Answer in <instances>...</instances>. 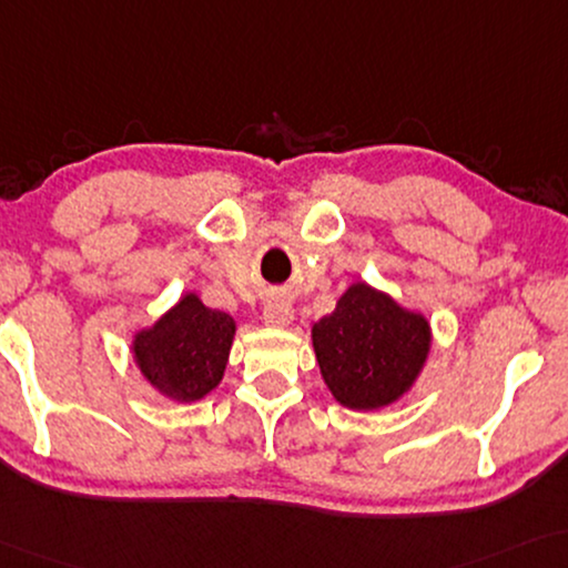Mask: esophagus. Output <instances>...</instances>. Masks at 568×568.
Masks as SVG:
<instances>
[{"label": "esophagus", "instance_id": "34e87169", "mask_svg": "<svg viewBox=\"0 0 568 568\" xmlns=\"http://www.w3.org/2000/svg\"><path fill=\"white\" fill-rule=\"evenodd\" d=\"M262 316L267 326H287L293 322V306L287 301H270Z\"/></svg>", "mask_w": 568, "mask_h": 568}]
</instances>
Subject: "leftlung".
<instances>
[{"mask_svg":"<svg viewBox=\"0 0 568 568\" xmlns=\"http://www.w3.org/2000/svg\"><path fill=\"white\" fill-rule=\"evenodd\" d=\"M326 386L349 409H381L417 378L429 353V326L388 295L357 283L311 329Z\"/></svg>","mask_w":568,"mask_h":568,"instance_id":"1","label":"left lung"}]
</instances>
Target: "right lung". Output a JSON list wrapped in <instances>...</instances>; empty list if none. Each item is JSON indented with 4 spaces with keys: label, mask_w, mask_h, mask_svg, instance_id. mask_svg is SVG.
I'll use <instances>...</instances> for the list:
<instances>
[{
    "label": "right lung",
    "mask_w": 568,
    "mask_h": 568,
    "mask_svg": "<svg viewBox=\"0 0 568 568\" xmlns=\"http://www.w3.org/2000/svg\"><path fill=\"white\" fill-rule=\"evenodd\" d=\"M234 332V318L190 293L135 337L133 353L151 386L178 402H197L223 378Z\"/></svg>",
    "instance_id": "obj_1"
}]
</instances>
